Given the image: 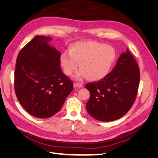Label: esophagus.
<instances>
[{"instance_id":"1","label":"esophagus","mask_w":158,"mask_h":158,"mask_svg":"<svg viewBox=\"0 0 158 158\" xmlns=\"http://www.w3.org/2000/svg\"><path fill=\"white\" fill-rule=\"evenodd\" d=\"M74 86L75 87H78V88H82L84 85H83L82 84H81V83H75Z\"/></svg>"}]
</instances>
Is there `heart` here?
Wrapping results in <instances>:
<instances>
[{"mask_svg": "<svg viewBox=\"0 0 158 158\" xmlns=\"http://www.w3.org/2000/svg\"><path fill=\"white\" fill-rule=\"evenodd\" d=\"M69 52L60 56L64 74L71 76L77 70L76 79L86 78L90 81L102 80L110 73L117 59V51L111 45L94 41H81L70 45Z\"/></svg>", "mask_w": 158, "mask_h": 158, "instance_id": "heart-1", "label": "heart"}]
</instances>
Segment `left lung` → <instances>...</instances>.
Listing matches in <instances>:
<instances>
[{"instance_id":"obj_1","label":"left lung","mask_w":158,"mask_h":158,"mask_svg":"<svg viewBox=\"0 0 158 158\" xmlns=\"http://www.w3.org/2000/svg\"><path fill=\"white\" fill-rule=\"evenodd\" d=\"M139 82V69L127 49L106 78L85 85L90 93L89 101L85 104L88 113L101 121H113L121 118L135 103Z\"/></svg>"}]
</instances>
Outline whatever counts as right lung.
Instances as JSON below:
<instances>
[{
    "instance_id": "1",
    "label": "right lung",
    "mask_w": 158,
    "mask_h": 158,
    "mask_svg": "<svg viewBox=\"0 0 158 158\" xmlns=\"http://www.w3.org/2000/svg\"><path fill=\"white\" fill-rule=\"evenodd\" d=\"M51 37L37 35L20 51L14 88L22 106L32 116L45 118L60 111L73 89L61 70L60 52L49 44Z\"/></svg>"
}]
</instances>
